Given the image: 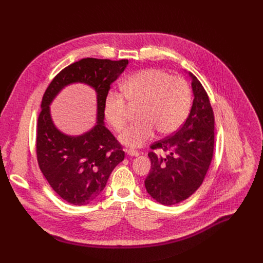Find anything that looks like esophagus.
I'll return each instance as SVG.
<instances>
[{
    "label": "esophagus",
    "mask_w": 263,
    "mask_h": 263,
    "mask_svg": "<svg viewBox=\"0 0 263 263\" xmlns=\"http://www.w3.org/2000/svg\"><path fill=\"white\" fill-rule=\"evenodd\" d=\"M126 152H127V154H128L129 156H134V157H136V156L139 155L138 151H136V149H133V148H128Z\"/></svg>",
    "instance_id": "esophagus-1"
}]
</instances>
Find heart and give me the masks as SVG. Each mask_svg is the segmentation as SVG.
<instances>
[{
    "instance_id": "heart-1",
    "label": "heart",
    "mask_w": 263,
    "mask_h": 263,
    "mask_svg": "<svg viewBox=\"0 0 263 263\" xmlns=\"http://www.w3.org/2000/svg\"><path fill=\"white\" fill-rule=\"evenodd\" d=\"M123 93L124 96L118 91L107 95L104 114L114 129L122 132L130 120V107L139 108V121L121 136L122 142L130 146L143 144L154 136L156 130L161 135L176 132L192 106V89L187 81L159 68L134 73L124 83Z\"/></svg>"
}]
</instances>
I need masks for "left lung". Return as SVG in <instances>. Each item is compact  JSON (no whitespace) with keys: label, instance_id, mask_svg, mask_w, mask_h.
<instances>
[{"label":"left lung","instance_id":"8db88e82","mask_svg":"<svg viewBox=\"0 0 263 263\" xmlns=\"http://www.w3.org/2000/svg\"><path fill=\"white\" fill-rule=\"evenodd\" d=\"M193 78L194 103L184 124L175 133L152 143L149 171L144 185L147 194L162 205L190 198L202 185L213 157L214 115L201 82ZM155 149H162L158 157Z\"/></svg>","mask_w":263,"mask_h":263}]
</instances>
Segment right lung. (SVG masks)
<instances>
[{
	"label": "right lung",
	"mask_w": 263,
	"mask_h": 263,
	"mask_svg": "<svg viewBox=\"0 0 263 263\" xmlns=\"http://www.w3.org/2000/svg\"><path fill=\"white\" fill-rule=\"evenodd\" d=\"M127 59L83 58L60 70L46 89L37 121V162L53 191L72 205L93 202L105 189L114 168L124 160L121 142L103 125L104 103ZM73 82L92 86L98 93V124L77 138L62 135L53 126L48 105L59 90Z\"/></svg>",
	"instance_id": "right-lung-1"
}]
</instances>
